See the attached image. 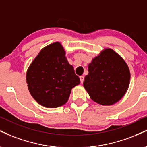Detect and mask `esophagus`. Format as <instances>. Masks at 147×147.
<instances>
[{"instance_id": "obj_1", "label": "esophagus", "mask_w": 147, "mask_h": 147, "mask_svg": "<svg viewBox=\"0 0 147 147\" xmlns=\"http://www.w3.org/2000/svg\"><path fill=\"white\" fill-rule=\"evenodd\" d=\"M80 81H81V84L84 82V76H80Z\"/></svg>"}]
</instances>
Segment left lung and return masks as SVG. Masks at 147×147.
I'll use <instances>...</instances> for the list:
<instances>
[{
  "instance_id": "obj_1",
  "label": "left lung",
  "mask_w": 147,
  "mask_h": 147,
  "mask_svg": "<svg viewBox=\"0 0 147 147\" xmlns=\"http://www.w3.org/2000/svg\"><path fill=\"white\" fill-rule=\"evenodd\" d=\"M84 87L92 100L111 105L123 98L130 82V71L125 60L111 49H105L88 65Z\"/></svg>"
}]
</instances>
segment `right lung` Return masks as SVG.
<instances>
[{"instance_id":"add662e5","label":"right lung","mask_w":147,"mask_h":147,"mask_svg":"<svg viewBox=\"0 0 147 147\" xmlns=\"http://www.w3.org/2000/svg\"><path fill=\"white\" fill-rule=\"evenodd\" d=\"M62 45L56 42L42 49L26 72L28 89L39 104L55 108L68 101L72 88L80 84Z\"/></svg>"}]
</instances>
